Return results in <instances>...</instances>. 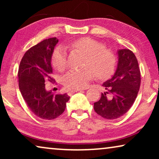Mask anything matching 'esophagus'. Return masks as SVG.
<instances>
[{"instance_id":"esophagus-1","label":"esophagus","mask_w":159,"mask_h":159,"mask_svg":"<svg viewBox=\"0 0 159 159\" xmlns=\"http://www.w3.org/2000/svg\"><path fill=\"white\" fill-rule=\"evenodd\" d=\"M80 90H83V89H75V90H69V92L68 94L69 95H71V94H73V93H75L76 92H78V91H80Z\"/></svg>"}]
</instances>
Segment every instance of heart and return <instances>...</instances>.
Listing matches in <instances>:
<instances>
[{
  "label": "heart",
  "mask_w": 159,
  "mask_h": 159,
  "mask_svg": "<svg viewBox=\"0 0 159 159\" xmlns=\"http://www.w3.org/2000/svg\"><path fill=\"white\" fill-rule=\"evenodd\" d=\"M70 46L86 55L84 66L86 67L69 71L63 78L64 85L69 89L84 88L95 76L99 79H106L114 73L116 64L114 53L98 41L89 38H81L71 43ZM52 63L58 71L66 66V52L58 47L54 51Z\"/></svg>",
  "instance_id": "b5f03b06"
}]
</instances>
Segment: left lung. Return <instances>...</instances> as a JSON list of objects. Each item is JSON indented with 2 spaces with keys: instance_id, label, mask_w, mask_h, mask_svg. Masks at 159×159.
Wrapping results in <instances>:
<instances>
[{
  "instance_id": "obj_1",
  "label": "left lung",
  "mask_w": 159,
  "mask_h": 159,
  "mask_svg": "<svg viewBox=\"0 0 159 159\" xmlns=\"http://www.w3.org/2000/svg\"><path fill=\"white\" fill-rule=\"evenodd\" d=\"M117 69L114 76L104 82L106 92L94 103L98 114L107 119H115L125 114L135 101L140 86V71L133 52L129 49L117 51Z\"/></svg>"
}]
</instances>
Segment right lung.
<instances>
[{
  "mask_svg": "<svg viewBox=\"0 0 159 159\" xmlns=\"http://www.w3.org/2000/svg\"><path fill=\"white\" fill-rule=\"evenodd\" d=\"M58 42L56 38L43 40L28 50L19 64V87L24 100L34 115L54 119L64 113L68 95L53 94L45 90V82H53L51 57Z\"/></svg>",
  "mask_w": 159,
  "mask_h": 159,
  "instance_id": "1",
  "label": "right lung"
}]
</instances>
